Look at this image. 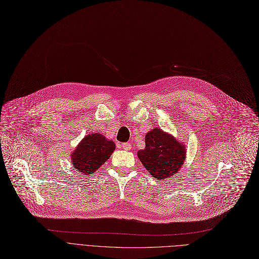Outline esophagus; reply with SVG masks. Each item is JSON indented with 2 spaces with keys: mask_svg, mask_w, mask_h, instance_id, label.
Masks as SVG:
<instances>
[{
  "mask_svg": "<svg viewBox=\"0 0 259 259\" xmlns=\"http://www.w3.org/2000/svg\"><path fill=\"white\" fill-rule=\"evenodd\" d=\"M121 147H122V149H124V150H131L132 145H131V143H122V144H121Z\"/></svg>",
  "mask_w": 259,
  "mask_h": 259,
  "instance_id": "obj_1",
  "label": "esophagus"
}]
</instances>
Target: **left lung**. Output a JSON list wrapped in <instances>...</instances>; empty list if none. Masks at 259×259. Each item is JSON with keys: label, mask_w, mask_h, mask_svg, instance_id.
I'll use <instances>...</instances> for the list:
<instances>
[{"label": "left lung", "mask_w": 259, "mask_h": 259, "mask_svg": "<svg viewBox=\"0 0 259 259\" xmlns=\"http://www.w3.org/2000/svg\"><path fill=\"white\" fill-rule=\"evenodd\" d=\"M137 154L150 175L162 181L180 172L185 164L187 150L186 145L171 134L154 127L145 135V148Z\"/></svg>", "instance_id": "1"}]
</instances>
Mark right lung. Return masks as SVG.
<instances>
[{
    "instance_id": "obj_1",
    "label": "right lung",
    "mask_w": 259,
    "mask_h": 259,
    "mask_svg": "<svg viewBox=\"0 0 259 259\" xmlns=\"http://www.w3.org/2000/svg\"><path fill=\"white\" fill-rule=\"evenodd\" d=\"M115 148V143L102 134L86 135L70 153L71 165L83 175H91L109 160Z\"/></svg>"
}]
</instances>
